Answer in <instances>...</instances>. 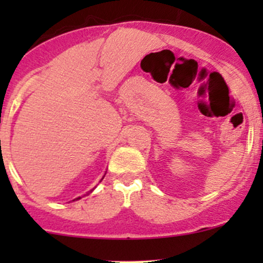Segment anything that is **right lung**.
Masks as SVG:
<instances>
[{"label": "right lung", "mask_w": 263, "mask_h": 263, "mask_svg": "<svg viewBox=\"0 0 263 263\" xmlns=\"http://www.w3.org/2000/svg\"><path fill=\"white\" fill-rule=\"evenodd\" d=\"M104 177H105V176H104ZM104 177H102V179H104ZM102 179H101V180H102ZM101 180H100V182H101ZM92 190H93V189H91V190H90V192H89V193H91V192H92ZM89 193H87V194H89ZM79 199H81V197H79V198H77V199H74V200H73V201H75V200H79Z\"/></svg>", "instance_id": "add662e5"}]
</instances>
